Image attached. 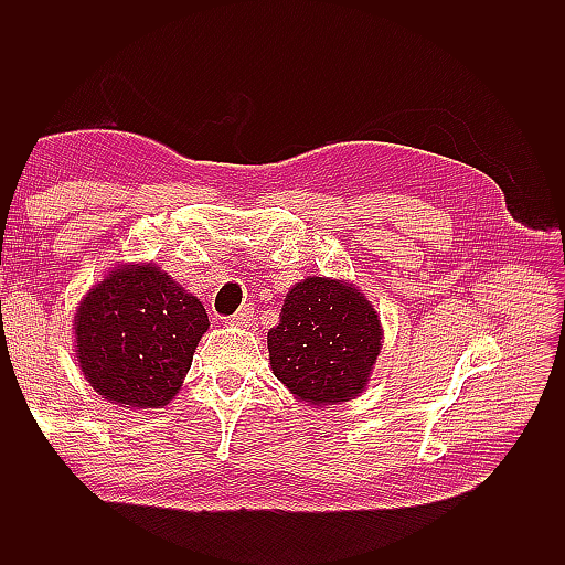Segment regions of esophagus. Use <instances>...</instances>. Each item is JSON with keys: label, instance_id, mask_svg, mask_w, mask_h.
I'll return each mask as SVG.
<instances>
[{"label": "esophagus", "instance_id": "obj_1", "mask_svg": "<svg viewBox=\"0 0 565 565\" xmlns=\"http://www.w3.org/2000/svg\"><path fill=\"white\" fill-rule=\"evenodd\" d=\"M252 316H254L252 306H243V309H237L228 320H231V324H237V328H245V324L252 320Z\"/></svg>", "mask_w": 565, "mask_h": 565}]
</instances>
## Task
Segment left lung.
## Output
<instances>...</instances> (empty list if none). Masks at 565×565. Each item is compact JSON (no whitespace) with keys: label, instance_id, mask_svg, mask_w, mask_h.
I'll return each instance as SVG.
<instances>
[{"label":"left lung","instance_id":"8db88e82","mask_svg":"<svg viewBox=\"0 0 565 565\" xmlns=\"http://www.w3.org/2000/svg\"><path fill=\"white\" fill-rule=\"evenodd\" d=\"M382 349L377 311L344 280L306 278L285 297L280 322L268 330L273 374L309 405L355 398Z\"/></svg>","mask_w":565,"mask_h":565}]
</instances>
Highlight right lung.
Instances as JSON below:
<instances>
[{
    "instance_id": "add662e5",
    "label": "right lung",
    "mask_w": 565,
    "mask_h": 565,
    "mask_svg": "<svg viewBox=\"0 0 565 565\" xmlns=\"http://www.w3.org/2000/svg\"><path fill=\"white\" fill-rule=\"evenodd\" d=\"M207 328L200 299L156 264L115 266L77 309V361L110 403L162 407L179 393Z\"/></svg>"
}]
</instances>
